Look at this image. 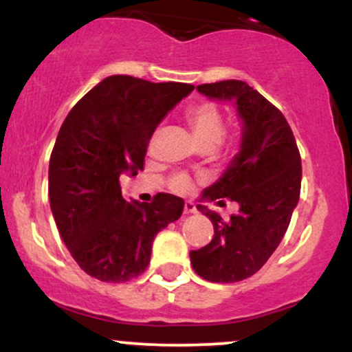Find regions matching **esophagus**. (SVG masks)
Here are the masks:
<instances>
[{
    "label": "esophagus",
    "instance_id": "1",
    "mask_svg": "<svg viewBox=\"0 0 352 352\" xmlns=\"http://www.w3.org/2000/svg\"><path fill=\"white\" fill-rule=\"evenodd\" d=\"M197 212V207H195V204H192V201H185V205H184V213H195Z\"/></svg>",
    "mask_w": 352,
    "mask_h": 352
}]
</instances>
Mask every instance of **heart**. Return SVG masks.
Wrapping results in <instances>:
<instances>
[{
	"label": "heart",
	"instance_id": "b5f03b06",
	"mask_svg": "<svg viewBox=\"0 0 352 352\" xmlns=\"http://www.w3.org/2000/svg\"><path fill=\"white\" fill-rule=\"evenodd\" d=\"M187 120L199 145H213L215 147L225 134L223 114L212 102H204L190 107L187 111ZM170 187L179 193H188L192 192L193 182L187 175H175L170 182Z\"/></svg>",
	"mask_w": 352,
	"mask_h": 352
}]
</instances>
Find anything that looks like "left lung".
<instances>
[{"label":"left lung","instance_id":"obj_1","mask_svg":"<svg viewBox=\"0 0 352 352\" xmlns=\"http://www.w3.org/2000/svg\"><path fill=\"white\" fill-rule=\"evenodd\" d=\"M213 100H232L241 119L240 152L201 200L230 199L240 212L225 221L205 205L197 208L213 223V240L190 252L193 270L212 283H235L263 266L281 243L300 200L301 157L280 109L243 80L197 86Z\"/></svg>","mask_w":352,"mask_h":352}]
</instances>
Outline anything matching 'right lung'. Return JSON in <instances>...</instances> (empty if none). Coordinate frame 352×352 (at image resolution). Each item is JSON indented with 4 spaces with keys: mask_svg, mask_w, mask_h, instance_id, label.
Instances as JSON below:
<instances>
[{
    "mask_svg": "<svg viewBox=\"0 0 352 352\" xmlns=\"http://www.w3.org/2000/svg\"><path fill=\"white\" fill-rule=\"evenodd\" d=\"M192 84L109 76L71 109L50 160V201L72 258L89 276L124 283L145 272L152 241L179 220L184 200L159 193L125 201L122 173L144 168L148 140Z\"/></svg>",
    "mask_w": 352,
    "mask_h": 352,
    "instance_id": "1",
    "label": "right lung"
}]
</instances>
